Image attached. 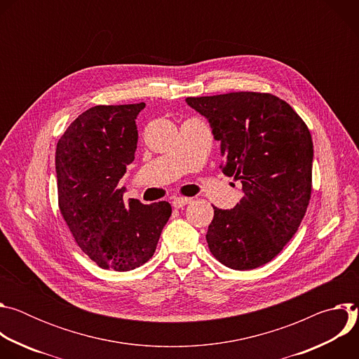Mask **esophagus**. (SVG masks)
<instances>
[{
    "label": "esophagus",
    "instance_id": "1",
    "mask_svg": "<svg viewBox=\"0 0 359 359\" xmlns=\"http://www.w3.org/2000/svg\"><path fill=\"white\" fill-rule=\"evenodd\" d=\"M190 200H191V198H189V197H175V198L172 200V206H173L175 209H182L183 206H186L187 203H190Z\"/></svg>",
    "mask_w": 359,
    "mask_h": 359
}]
</instances>
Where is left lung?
<instances>
[{
  "instance_id": "8db88e82",
  "label": "left lung",
  "mask_w": 359,
  "mask_h": 359,
  "mask_svg": "<svg viewBox=\"0 0 359 359\" xmlns=\"http://www.w3.org/2000/svg\"><path fill=\"white\" fill-rule=\"evenodd\" d=\"M220 140L222 170L240 180L243 198L231 210L213 206L206 240L233 270L271 262L297 233L313 189V139L285 100L271 93L230 92L187 97Z\"/></svg>"
}]
</instances>
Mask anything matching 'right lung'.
I'll return each instance as SVG.
<instances>
[{
	"instance_id": "1",
	"label": "right lung",
	"mask_w": 359,
	"mask_h": 359,
	"mask_svg": "<svg viewBox=\"0 0 359 359\" xmlns=\"http://www.w3.org/2000/svg\"><path fill=\"white\" fill-rule=\"evenodd\" d=\"M143 108V102L89 108L57 144L61 215L79 248L107 270L129 271L150 260L172 215L168 201L123 203L118 186L135 161V119Z\"/></svg>"
}]
</instances>
